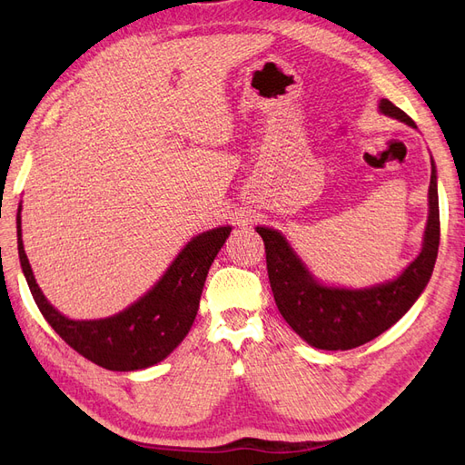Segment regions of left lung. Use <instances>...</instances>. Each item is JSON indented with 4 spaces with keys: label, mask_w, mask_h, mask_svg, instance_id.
<instances>
[{
    "label": "left lung",
    "mask_w": 465,
    "mask_h": 465,
    "mask_svg": "<svg viewBox=\"0 0 465 465\" xmlns=\"http://www.w3.org/2000/svg\"><path fill=\"white\" fill-rule=\"evenodd\" d=\"M378 112L417 130L415 122L391 104L378 103ZM430 157L429 217L417 258L393 279L369 287H340L320 281L289 244L285 234L272 227H256L263 238L267 275L281 316L302 340L323 351H347L372 341L407 314L425 291L434 270L440 242L439 184Z\"/></svg>",
    "instance_id": "1"
}]
</instances>
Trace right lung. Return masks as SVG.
Masks as SVG:
<instances>
[{
    "label": "right lung",
    "instance_id": "1",
    "mask_svg": "<svg viewBox=\"0 0 465 465\" xmlns=\"http://www.w3.org/2000/svg\"><path fill=\"white\" fill-rule=\"evenodd\" d=\"M17 209V250L23 275L38 311L79 355L106 371H142L164 361L188 335L200 308L211 263L232 231L231 224L195 234L143 297L124 311L96 320H74L54 308L38 287L25 254Z\"/></svg>",
    "mask_w": 465,
    "mask_h": 465
}]
</instances>
